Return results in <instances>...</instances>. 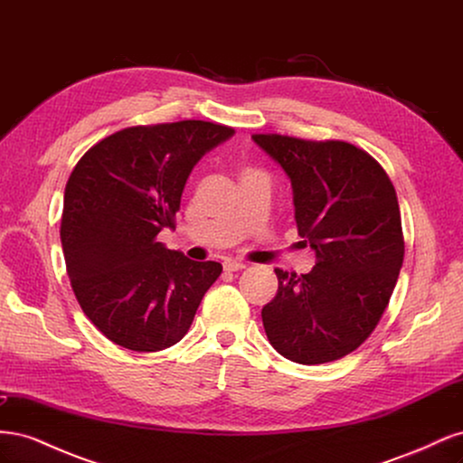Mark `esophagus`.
<instances>
[{"label": "esophagus", "mask_w": 463, "mask_h": 463, "mask_svg": "<svg viewBox=\"0 0 463 463\" xmlns=\"http://www.w3.org/2000/svg\"><path fill=\"white\" fill-rule=\"evenodd\" d=\"M245 269L243 262H237V260H226L223 262V270L226 272H240Z\"/></svg>", "instance_id": "1"}]
</instances>
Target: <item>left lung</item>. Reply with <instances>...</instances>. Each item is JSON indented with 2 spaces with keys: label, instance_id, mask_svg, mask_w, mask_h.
Segmentation results:
<instances>
[{
  "label": "left lung",
  "instance_id": "8db88e82",
  "mask_svg": "<svg viewBox=\"0 0 463 463\" xmlns=\"http://www.w3.org/2000/svg\"><path fill=\"white\" fill-rule=\"evenodd\" d=\"M291 179L298 232L317 253L309 274L276 269L262 325L279 355L301 365L342 359L381 322L403 262L396 189L369 152L345 141L255 133Z\"/></svg>",
  "mask_w": 463,
  "mask_h": 463
}]
</instances>
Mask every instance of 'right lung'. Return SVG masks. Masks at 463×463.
Segmentation results:
<instances>
[{
    "label": "right lung",
    "instance_id": "1",
    "mask_svg": "<svg viewBox=\"0 0 463 463\" xmlns=\"http://www.w3.org/2000/svg\"><path fill=\"white\" fill-rule=\"evenodd\" d=\"M232 135L203 119L135 125L73 167L60 228L65 266L82 313L109 342L160 352L187 334L222 264L189 260L156 237L175 228L193 165Z\"/></svg>",
    "mask_w": 463,
    "mask_h": 463
}]
</instances>
